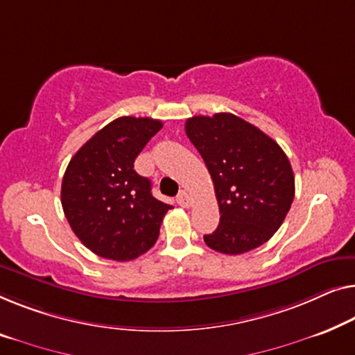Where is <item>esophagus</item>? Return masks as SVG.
Wrapping results in <instances>:
<instances>
[{
    "instance_id": "obj_1",
    "label": "esophagus",
    "mask_w": 355,
    "mask_h": 355,
    "mask_svg": "<svg viewBox=\"0 0 355 355\" xmlns=\"http://www.w3.org/2000/svg\"><path fill=\"white\" fill-rule=\"evenodd\" d=\"M176 200H178V203L181 205L182 208H189L190 207V195L186 192V190H181Z\"/></svg>"
}]
</instances>
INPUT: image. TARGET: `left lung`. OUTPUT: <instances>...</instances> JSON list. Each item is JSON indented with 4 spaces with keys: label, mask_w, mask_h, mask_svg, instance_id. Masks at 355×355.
Listing matches in <instances>:
<instances>
[{
    "label": "left lung",
    "mask_w": 355,
    "mask_h": 355,
    "mask_svg": "<svg viewBox=\"0 0 355 355\" xmlns=\"http://www.w3.org/2000/svg\"><path fill=\"white\" fill-rule=\"evenodd\" d=\"M186 135L211 174L219 205V225L205 235V243L224 254H243L266 243L295 198L285 152L234 114L189 118Z\"/></svg>",
    "instance_id": "8db88e82"
}]
</instances>
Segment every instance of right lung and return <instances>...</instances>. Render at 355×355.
Masks as SVG:
<instances>
[{"instance_id": "1", "label": "right lung", "mask_w": 355, "mask_h": 355, "mask_svg": "<svg viewBox=\"0 0 355 355\" xmlns=\"http://www.w3.org/2000/svg\"><path fill=\"white\" fill-rule=\"evenodd\" d=\"M153 118L120 116L97 131L71 157L60 202L71 230L86 248L105 259H136L155 245L171 205L152 195L135 160L162 130Z\"/></svg>"}]
</instances>
